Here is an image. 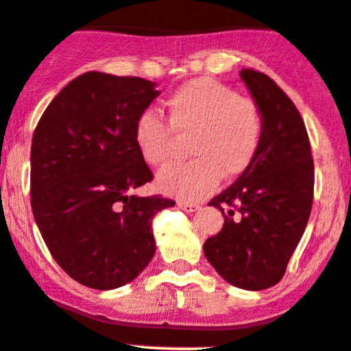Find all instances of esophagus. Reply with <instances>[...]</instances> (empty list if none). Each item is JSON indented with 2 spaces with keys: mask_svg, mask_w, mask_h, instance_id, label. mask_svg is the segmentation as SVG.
<instances>
[{
  "mask_svg": "<svg viewBox=\"0 0 351 351\" xmlns=\"http://www.w3.org/2000/svg\"><path fill=\"white\" fill-rule=\"evenodd\" d=\"M177 206H179L180 210L187 211V213H193V211L199 210V204H196V203H186V201H179V203H177Z\"/></svg>",
  "mask_w": 351,
  "mask_h": 351,
  "instance_id": "obj_1",
  "label": "esophagus"
}]
</instances>
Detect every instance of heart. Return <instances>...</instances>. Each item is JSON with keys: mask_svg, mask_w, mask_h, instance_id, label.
<instances>
[{"mask_svg": "<svg viewBox=\"0 0 351 351\" xmlns=\"http://www.w3.org/2000/svg\"><path fill=\"white\" fill-rule=\"evenodd\" d=\"M169 123L154 110L134 123V145L148 165H162L171 154L174 134L189 136L186 164L162 169L155 184L160 193L182 201L210 196L220 179L241 176L254 160L263 140L258 104L210 78L184 83L167 100Z\"/></svg>", "mask_w": 351, "mask_h": 351, "instance_id": "1", "label": "heart"}]
</instances>
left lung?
Wrapping results in <instances>:
<instances>
[{
  "mask_svg": "<svg viewBox=\"0 0 351 351\" xmlns=\"http://www.w3.org/2000/svg\"><path fill=\"white\" fill-rule=\"evenodd\" d=\"M241 80L261 110L263 140L252 164L210 201L225 221L203 251L225 282L256 292L283 278L307 227L314 160L304 121L287 93L254 69H242Z\"/></svg>",
  "mask_w": 351,
  "mask_h": 351,
  "instance_id": "1",
  "label": "left lung"
}]
</instances>
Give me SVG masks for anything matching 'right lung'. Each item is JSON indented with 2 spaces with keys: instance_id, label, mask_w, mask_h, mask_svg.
<instances>
[{
  "instance_id": "obj_1",
  "label": "right lung",
  "mask_w": 351,
  "mask_h": 351,
  "mask_svg": "<svg viewBox=\"0 0 351 351\" xmlns=\"http://www.w3.org/2000/svg\"><path fill=\"white\" fill-rule=\"evenodd\" d=\"M157 83L88 71L40 117L30 150V203L54 261L75 282L114 290L155 254L152 220L174 201L136 196L154 179L134 145V123Z\"/></svg>"
}]
</instances>
